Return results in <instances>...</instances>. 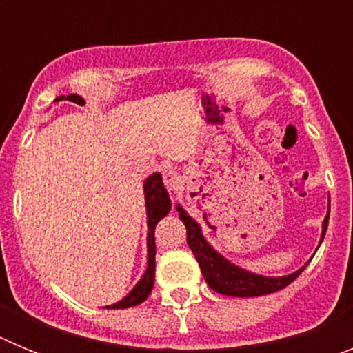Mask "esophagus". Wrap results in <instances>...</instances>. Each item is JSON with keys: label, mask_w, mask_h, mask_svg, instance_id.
I'll return each instance as SVG.
<instances>
[{"label": "esophagus", "mask_w": 353, "mask_h": 353, "mask_svg": "<svg viewBox=\"0 0 353 353\" xmlns=\"http://www.w3.org/2000/svg\"><path fill=\"white\" fill-rule=\"evenodd\" d=\"M162 179H164V185L170 189V191H176L182 183V179H180V174L176 171H164L162 174Z\"/></svg>", "instance_id": "obj_1"}]
</instances>
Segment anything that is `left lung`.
Returning <instances> with one entry per match:
<instances>
[{"instance_id":"obj_1","label":"left lung","mask_w":353,"mask_h":353,"mask_svg":"<svg viewBox=\"0 0 353 353\" xmlns=\"http://www.w3.org/2000/svg\"><path fill=\"white\" fill-rule=\"evenodd\" d=\"M176 210H179L182 223L185 224L187 244H189L192 254L198 260L205 281L217 293H223V295H228V297H260V295H267V293L283 290L290 283L295 281L299 274L305 269V267H302L297 272L283 277H265L248 272V270L240 269L236 265L230 263L224 256H221L219 252L215 251L205 240L199 224L180 205L176 207ZM327 224H329V215L323 221L322 240L325 236Z\"/></svg>"}]
</instances>
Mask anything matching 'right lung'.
Segmentation results:
<instances>
[{"mask_svg":"<svg viewBox=\"0 0 353 353\" xmlns=\"http://www.w3.org/2000/svg\"><path fill=\"white\" fill-rule=\"evenodd\" d=\"M65 95L58 97L56 102L63 101ZM67 101L76 102V104L83 105L84 101L79 95H68ZM145 201H146V215H148V267H146L145 276L141 277V281L134 286L132 292L127 295L125 299H121L120 302L113 305H108V310H125V307H132V305L141 304L143 301L148 299L152 293L155 281V239H154V230L155 224L171 210V201L168 191L164 189L162 183L161 173L150 174L148 179L145 180Z\"/></svg>","mask_w":353,"mask_h":353,"instance_id":"right-lung-1","label":"right lung"}]
</instances>
